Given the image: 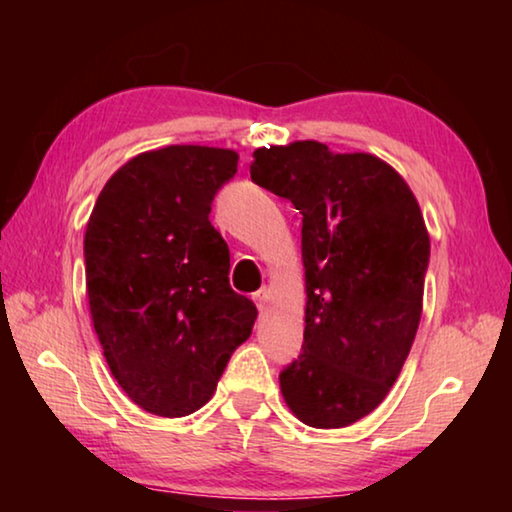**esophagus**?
<instances>
[{
    "instance_id": "1",
    "label": "esophagus",
    "mask_w": 512,
    "mask_h": 512,
    "mask_svg": "<svg viewBox=\"0 0 512 512\" xmlns=\"http://www.w3.org/2000/svg\"><path fill=\"white\" fill-rule=\"evenodd\" d=\"M253 300H255V305H257V309H264L266 307V302H268V291L262 287L259 291H255L253 293Z\"/></svg>"
}]
</instances>
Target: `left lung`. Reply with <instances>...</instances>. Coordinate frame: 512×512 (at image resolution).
Segmentation results:
<instances>
[{
    "instance_id": "1",
    "label": "left lung",
    "mask_w": 512,
    "mask_h": 512,
    "mask_svg": "<svg viewBox=\"0 0 512 512\" xmlns=\"http://www.w3.org/2000/svg\"><path fill=\"white\" fill-rule=\"evenodd\" d=\"M253 155V183L302 214L305 341L282 395L309 427H348L391 391L418 332L429 268L418 201L368 153L307 140Z\"/></svg>"
}]
</instances>
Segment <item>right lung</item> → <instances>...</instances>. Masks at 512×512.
<instances>
[{
  "label": "right lung",
  "instance_id": "add662e5",
  "mask_svg": "<svg viewBox=\"0 0 512 512\" xmlns=\"http://www.w3.org/2000/svg\"><path fill=\"white\" fill-rule=\"evenodd\" d=\"M239 155L167 146L126 162L85 230L90 314L112 377L144 411L183 418L216 391L257 307L230 287L212 201Z\"/></svg>",
  "mask_w": 512,
  "mask_h": 512
}]
</instances>
